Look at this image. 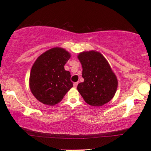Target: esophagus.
<instances>
[{
	"label": "esophagus",
	"mask_w": 151,
	"mask_h": 151,
	"mask_svg": "<svg viewBox=\"0 0 151 151\" xmlns=\"http://www.w3.org/2000/svg\"><path fill=\"white\" fill-rule=\"evenodd\" d=\"M73 85H74V87L76 88V86H77V85H78V83H77V82H76V83H74Z\"/></svg>",
	"instance_id": "34e87169"
}]
</instances>
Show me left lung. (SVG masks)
Segmentation results:
<instances>
[{
	"label": "left lung",
	"instance_id": "8db88e82",
	"mask_svg": "<svg viewBox=\"0 0 151 151\" xmlns=\"http://www.w3.org/2000/svg\"><path fill=\"white\" fill-rule=\"evenodd\" d=\"M83 68L84 82L77 90L86 103L101 106L113 98L118 80L105 57L96 50L83 51L77 56Z\"/></svg>",
	"mask_w": 151,
	"mask_h": 151
}]
</instances>
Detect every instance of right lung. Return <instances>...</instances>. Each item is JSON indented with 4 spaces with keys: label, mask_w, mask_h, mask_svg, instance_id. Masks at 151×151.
<instances>
[{
    "label": "right lung",
    "mask_w": 151,
    "mask_h": 151,
    "mask_svg": "<svg viewBox=\"0 0 151 151\" xmlns=\"http://www.w3.org/2000/svg\"><path fill=\"white\" fill-rule=\"evenodd\" d=\"M70 57V53L65 48L54 47L35 60L30 73L29 87L40 103L54 106L73 86L70 72L64 68Z\"/></svg>",
    "instance_id": "right-lung-1"
}]
</instances>
